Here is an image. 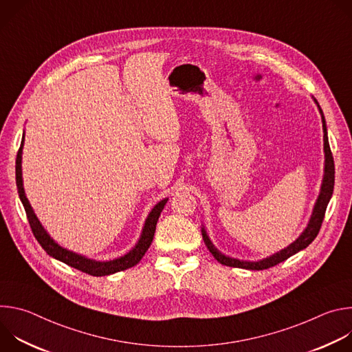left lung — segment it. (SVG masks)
<instances>
[{
    "instance_id": "obj_1",
    "label": "left lung",
    "mask_w": 352,
    "mask_h": 352,
    "mask_svg": "<svg viewBox=\"0 0 352 352\" xmlns=\"http://www.w3.org/2000/svg\"><path fill=\"white\" fill-rule=\"evenodd\" d=\"M314 102L316 103L320 117H322V125H323V148H324V174H323V181H322V186H320V192L319 196L315 202L309 223L307 226V228L302 231L292 243H289L287 248L281 249L280 252L265 258L262 261L258 262H250V261H239L236 258H231L227 256L224 254H221L220 250L213 245V242L210 241L205 227L202 226V236L204 241L208 246V249L212 252V255L216 258L217 262H220L224 266H230V267H239V269H248V270H263V269H269L272 266H276L284 261H287L289 256L298 254L299 250L305 249L307 246H309V243L316 238V235L319 234L320 226L323 223L324 219V213H326V208L330 202V197L333 195V189H334V160H333V155L330 150V144H329V138H327V126H326V120L323 116V111L318 103V100L315 97Z\"/></svg>"
}]
</instances>
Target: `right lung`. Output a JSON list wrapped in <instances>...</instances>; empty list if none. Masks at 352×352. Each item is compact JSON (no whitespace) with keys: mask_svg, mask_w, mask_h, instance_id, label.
Wrapping results in <instances>:
<instances>
[{"mask_svg":"<svg viewBox=\"0 0 352 352\" xmlns=\"http://www.w3.org/2000/svg\"><path fill=\"white\" fill-rule=\"evenodd\" d=\"M25 136V133H23ZM23 142L25 138L22 139L21 147L18 150V155H16V186H18V193L21 197V202L23 204L30 228L33 231L34 238L37 239V242L41 245V248L45 250V252L53 256L54 259L64 262L65 265L75 267L83 273H87L90 276H96V277H102V276H110L114 274L117 272H122L126 270L135 265L139 263V261L143 258V255L146 254V250L148 249L150 243L153 241L155 236V231H156V224L157 220L160 217V213L163 212L168 197L160 200V202L152 209V212L148 213L144 226L142 228V234L136 242V245L129 250V252L124 256H120L117 259L113 261H106V262H100V261H94V259H89L83 255L75 254L72 250H68L67 248H63L61 245H58L50 234L44 230V227L41 226V223L38 221L37 216L34 214L29 200L26 197L25 189H23V178H22V150H23Z\"/></svg>","mask_w":352,"mask_h":352,"instance_id":"add662e5","label":"right lung"}]
</instances>
